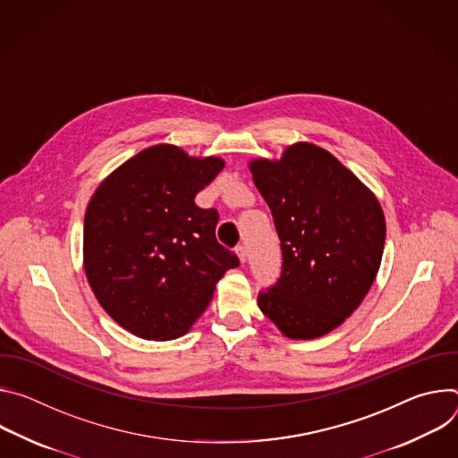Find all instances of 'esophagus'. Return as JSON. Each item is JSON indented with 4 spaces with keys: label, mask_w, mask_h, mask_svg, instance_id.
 <instances>
[{
    "label": "esophagus",
    "mask_w": 458,
    "mask_h": 458,
    "mask_svg": "<svg viewBox=\"0 0 458 458\" xmlns=\"http://www.w3.org/2000/svg\"><path fill=\"white\" fill-rule=\"evenodd\" d=\"M235 253H237V257H239L241 263L244 265V263H246V248H244L242 244H239V246L235 248Z\"/></svg>",
    "instance_id": "obj_1"
}]
</instances>
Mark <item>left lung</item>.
Wrapping results in <instances>:
<instances>
[{
	"mask_svg": "<svg viewBox=\"0 0 458 458\" xmlns=\"http://www.w3.org/2000/svg\"><path fill=\"white\" fill-rule=\"evenodd\" d=\"M268 203L283 250L279 281L257 304L288 339L335 330L369 292L386 241L373 195L328 150L288 147L279 161L250 163Z\"/></svg>",
	"mask_w": 458,
	"mask_h": 458,
	"instance_id": "left-lung-1",
	"label": "left lung"
}]
</instances>
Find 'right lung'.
Wrapping results in <instances>:
<instances>
[{
    "label": "right lung",
    "mask_w": 458,
    "mask_h": 458,
    "mask_svg": "<svg viewBox=\"0 0 458 458\" xmlns=\"http://www.w3.org/2000/svg\"><path fill=\"white\" fill-rule=\"evenodd\" d=\"M225 168L174 145L141 150L94 191L83 265L103 310L147 341L184 335L239 259L216 239L219 214L195 195Z\"/></svg>",
    "instance_id": "add662e5"
}]
</instances>
